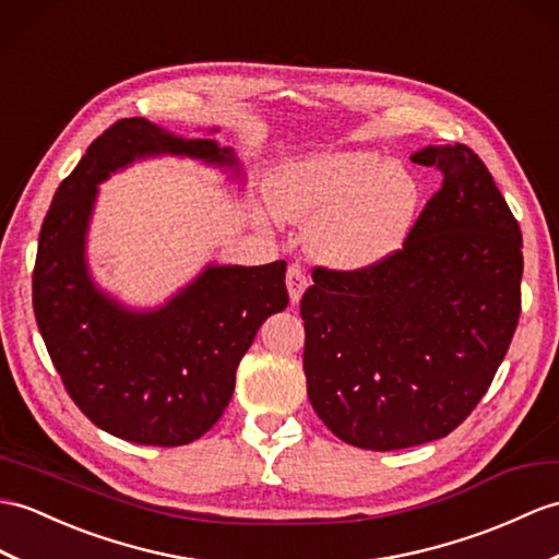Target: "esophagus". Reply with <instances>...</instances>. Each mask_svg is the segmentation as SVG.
Masks as SVG:
<instances>
[{
  "label": "esophagus",
  "mask_w": 559,
  "mask_h": 559,
  "mask_svg": "<svg viewBox=\"0 0 559 559\" xmlns=\"http://www.w3.org/2000/svg\"><path fill=\"white\" fill-rule=\"evenodd\" d=\"M285 285H288V295H290V302H300L302 293L307 290V276L300 266H288V274H285Z\"/></svg>",
  "instance_id": "obj_1"
}]
</instances>
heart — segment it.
<instances>
[{"instance_id":"obj_1","label":"heart","mask_w":559,"mask_h":559,"mask_svg":"<svg viewBox=\"0 0 559 559\" xmlns=\"http://www.w3.org/2000/svg\"><path fill=\"white\" fill-rule=\"evenodd\" d=\"M271 200L283 221L311 224L309 250L319 262L365 271L405 242L419 186L381 152L341 150L285 168L271 186Z\"/></svg>"}]
</instances>
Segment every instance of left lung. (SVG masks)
Here are the masks:
<instances>
[{
	"mask_svg": "<svg viewBox=\"0 0 559 559\" xmlns=\"http://www.w3.org/2000/svg\"><path fill=\"white\" fill-rule=\"evenodd\" d=\"M414 164L443 176L407 240L365 271L317 266L302 295L307 395L345 443L402 450L469 417L522 311V230L466 145Z\"/></svg>",
	"mask_w": 559,
	"mask_h": 559,
	"instance_id": "left-lung-1",
	"label": "left lung"
}]
</instances>
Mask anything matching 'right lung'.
Masks as SVG:
<instances>
[{"label":"right lung","instance_id":"1","mask_svg":"<svg viewBox=\"0 0 559 559\" xmlns=\"http://www.w3.org/2000/svg\"><path fill=\"white\" fill-rule=\"evenodd\" d=\"M190 157L240 174L233 150L180 138L147 119L107 128L51 200L33 271V309L63 388L116 438L176 448L204 436L228 407L236 371L266 317L288 307L285 262L210 264L157 309L102 293L85 262L97 186L135 159Z\"/></svg>","mask_w":559,"mask_h":559}]
</instances>
